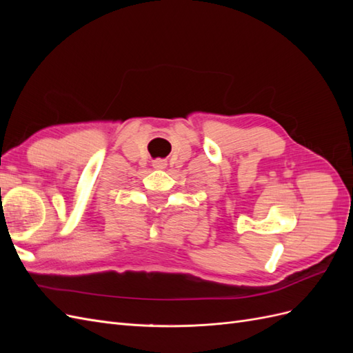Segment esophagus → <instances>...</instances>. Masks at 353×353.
I'll list each match as a JSON object with an SVG mask.
<instances>
[{
	"instance_id": "esophagus-1",
	"label": "esophagus",
	"mask_w": 353,
	"mask_h": 353,
	"mask_svg": "<svg viewBox=\"0 0 353 353\" xmlns=\"http://www.w3.org/2000/svg\"><path fill=\"white\" fill-rule=\"evenodd\" d=\"M166 160L165 159H156V160H153V168H156V169H165L166 168Z\"/></svg>"
}]
</instances>
